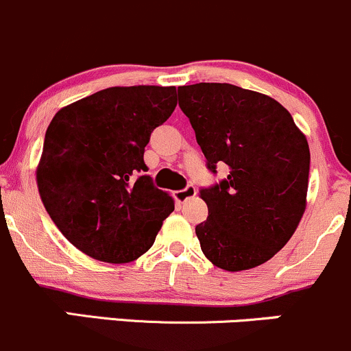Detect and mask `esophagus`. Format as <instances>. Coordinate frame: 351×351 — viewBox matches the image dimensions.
Wrapping results in <instances>:
<instances>
[{
	"mask_svg": "<svg viewBox=\"0 0 351 351\" xmlns=\"http://www.w3.org/2000/svg\"><path fill=\"white\" fill-rule=\"evenodd\" d=\"M195 195H196V188L193 186V184H188V186H184L183 190L175 191V198H176V202H180V203L188 202V199L193 198Z\"/></svg>",
	"mask_w": 351,
	"mask_h": 351,
	"instance_id": "esophagus-1",
	"label": "esophagus"
}]
</instances>
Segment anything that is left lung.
Wrapping results in <instances>:
<instances>
[{
    "label": "left lung",
    "mask_w": 351,
    "mask_h": 351,
    "mask_svg": "<svg viewBox=\"0 0 351 351\" xmlns=\"http://www.w3.org/2000/svg\"><path fill=\"white\" fill-rule=\"evenodd\" d=\"M208 169L228 176L199 196L206 221L196 225L202 252L226 271L255 268L291 238L306 208L310 148L287 108L228 83L178 88Z\"/></svg>",
    "instance_id": "left-lung-1"
}]
</instances>
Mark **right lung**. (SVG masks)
Here are the masks:
<instances>
[{
  "label": "right lung",
  "instance_id": "add662e5",
  "mask_svg": "<svg viewBox=\"0 0 351 351\" xmlns=\"http://www.w3.org/2000/svg\"><path fill=\"white\" fill-rule=\"evenodd\" d=\"M175 86H113L61 108L36 169L41 202L84 255L128 263L152 248L173 198L158 190L143 155L171 117Z\"/></svg>",
  "mask_w": 351,
  "mask_h": 351
}]
</instances>
